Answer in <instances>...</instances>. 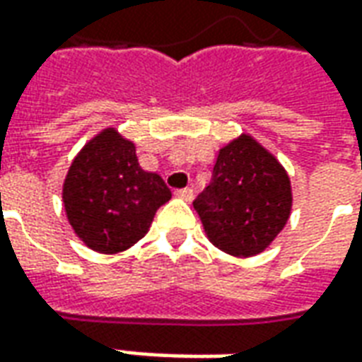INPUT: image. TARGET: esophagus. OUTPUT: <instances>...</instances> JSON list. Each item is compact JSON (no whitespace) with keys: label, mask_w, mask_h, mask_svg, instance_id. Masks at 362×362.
<instances>
[{"label":"esophagus","mask_w":362,"mask_h":362,"mask_svg":"<svg viewBox=\"0 0 362 362\" xmlns=\"http://www.w3.org/2000/svg\"><path fill=\"white\" fill-rule=\"evenodd\" d=\"M176 196L180 197V199H184V202H192V199H194V189L192 188L178 189V192H176Z\"/></svg>","instance_id":"34e87169"}]
</instances>
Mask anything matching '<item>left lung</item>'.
Returning a JSON list of instances; mask_svg holds the SVG:
<instances>
[{"instance_id": "left-lung-1", "label": "left lung", "mask_w": 362, "mask_h": 362, "mask_svg": "<svg viewBox=\"0 0 362 362\" xmlns=\"http://www.w3.org/2000/svg\"><path fill=\"white\" fill-rule=\"evenodd\" d=\"M209 243L235 258L266 250L287 225L293 189L285 166L240 134L221 147L209 186L194 202Z\"/></svg>"}]
</instances>
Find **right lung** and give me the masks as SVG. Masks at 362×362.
I'll use <instances>...</instances> for the list:
<instances>
[{"mask_svg":"<svg viewBox=\"0 0 362 362\" xmlns=\"http://www.w3.org/2000/svg\"><path fill=\"white\" fill-rule=\"evenodd\" d=\"M173 197L165 180L139 166L135 143L106 127L85 143L66 174L62 199L79 240L98 254L132 248Z\"/></svg>","mask_w":362,"mask_h":362,"instance_id":"1","label":"right lung"}]
</instances>
